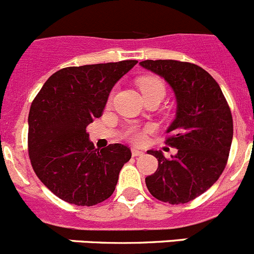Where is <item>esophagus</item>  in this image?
Listing matches in <instances>:
<instances>
[{"label": "esophagus", "mask_w": 254, "mask_h": 254, "mask_svg": "<svg viewBox=\"0 0 254 254\" xmlns=\"http://www.w3.org/2000/svg\"><path fill=\"white\" fill-rule=\"evenodd\" d=\"M143 153H144L143 151H139V149H137V148H132V156H133V157L142 156Z\"/></svg>", "instance_id": "esophagus-1"}]
</instances>
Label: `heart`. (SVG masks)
<instances>
[{
    "label": "heart",
    "mask_w": 254,
    "mask_h": 254,
    "mask_svg": "<svg viewBox=\"0 0 254 254\" xmlns=\"http://www.w3.org/2000/svg\"><path fill=\"white\" fill-rule=\"evenodd\" d=\"M138 86L141 88L142 93H143L144 98L154 95H159L162 97H165L166 95L165 83L159 78H156V77H143V78L138 81ZM151 131L152 128L149 126H147L144 128H139L137 126H132V127H129L126 131V138L131 141L132 143L141 144L146 141L147 133Z\"/></svg>",
    "instance_id": "b5f03b06"
}]
</instances>
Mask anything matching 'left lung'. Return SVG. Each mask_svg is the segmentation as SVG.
<instances>
[{
  "label": "left lung",
  "mask_w": 254,
  "mask_h": 254,
  "mask_svg": "<svg viewBox=\"0 0 254 254\" xmlns=\"http://www.w3.org/2000/svg\"><path fill=\"white\" fill-rule=\"evenodd\" d=\"M139 64L163 77L177 98L166 144L178 152L166 158L161 151H148L158 168L147 176L146 186L159 201L187 203L212 187L226 168L233 137L231 108L216 79L197 64L176 60Z\"/></svg>",
  "instance_id": "8db88e82"
}]
</instances>
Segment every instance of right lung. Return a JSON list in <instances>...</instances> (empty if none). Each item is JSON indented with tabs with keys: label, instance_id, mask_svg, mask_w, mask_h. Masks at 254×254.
Segmentation results:
<instances>
[{
	"label": "right lung",
	"instance_id": "right-lung-1",
	"mask_svg": "<svg viewBox=\"0 0 254 254\" xmlns=\"http://www.w3.org/2000/svg\"><path fill=\"white\" fill-rule=\"evenodd\" d=\"M136 60L66 67L46 81L28 115V156L41 182L76 206H95L115 192L131 149L95 148L86 128L102 116L111 89Z\"/></svg>",
	"mask_w": 254,
	"mask_h": 254
}]
</instances>
